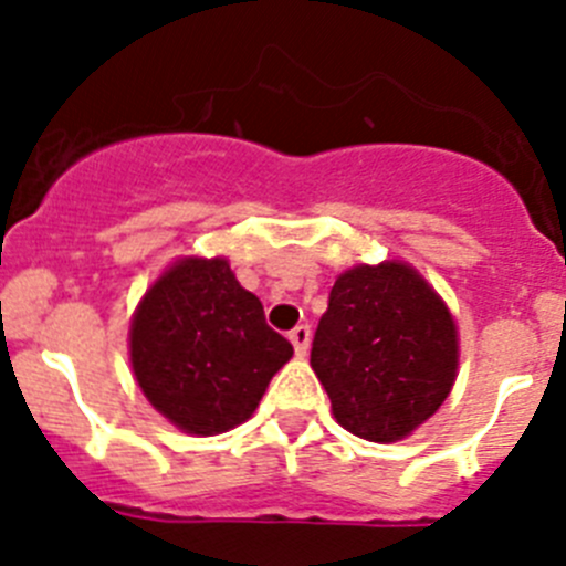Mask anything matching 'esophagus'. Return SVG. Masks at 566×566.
<instances>
[{"mask_svg":"<svg viewBox=\"0 0 566 566\" xmlns=\"http://www.w3.org/2000/svg\"><path fill=\"white\" fill-rule=\"evenodd\" d=\"M289 339H292L294 345V354H297V357H306L308 343H312V332H308V326L292 328V332H289Z\"/></svg>","mask_w":566,"mask_h":566,"instance_id":"esophagus-1","label":"esophagus"}]
</instances>
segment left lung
<instances>
[{"label": "left lung", "instance_id": "1", "mask_svg": "<svg viewBox=\"0 0 566 566\" xmlns=\"http://www.w3.org/2000/svg\"><path fill=\"white\" fill-rule=\"evenodd\" d=\"M457 319L402 260L334 280L312 343V368L334 419L368 442H397L439 411L457 382Z\"/></svg>", "mask_w": 566, "mask_h": 566}]
</instances>
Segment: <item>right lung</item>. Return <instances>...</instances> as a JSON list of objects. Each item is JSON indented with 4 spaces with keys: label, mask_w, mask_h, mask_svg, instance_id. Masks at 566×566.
<instances>
[{
    "label": "right lung",
    "mask_w": 566,
    "mask_h": 566,
    "mask_svg": "<svg viewBox=\"0 0 566 566\" xmlns=\"http://www.w3.org/2000/svg\"><path fill=\"white\" fill-rule=\"evenodd\" d=\"M292 354L223 258L172 263L129 326V363L144 397L195 437L247 422Z\"/></svg>",
    "instance_id": "obj_1"
}]
</instances>
